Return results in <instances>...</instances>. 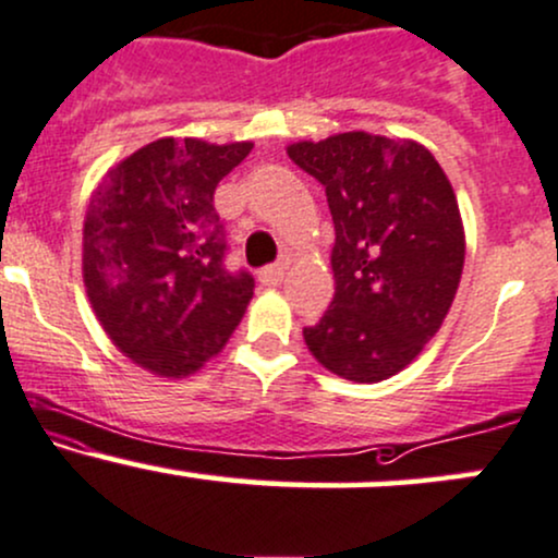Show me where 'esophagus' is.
<instances>
[{
  "label": "esophagus",
  "instance_id": "34e87169",
  "mask_svg": "<svg viewBox=\"0 0 558 558\" xmlns=\"http://www.w3.org/2000/svg\"><path fill=\"white\" fill-rule=\"evenodd\" d=\"M283 275H286L283 265H267V267L259 269V283L269 286V289H275V286H280Z\"/></svg>",
  "mask_w": 558,
  "mask_h": 558
}]
</instances>
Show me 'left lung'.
Listing matches in <instances>:
<instances>
[{
    "label": "left lung",
    "instance_id": "left-lung-1",
    "mask_svg": "<svg viewBox=\"0 0 558 558\" xmlns=\"http://www.w3.org/2000/svg\"><path fill=\"white\" fill-rule=\"evenodd\" d=\"M328 195L333 302L304 341L354 384L408 368L442 328L461 283L466 232L456 190L415 140L341 132L286 148Z\"/></svg>",
    "mask_w": 558,
    "mask_h": 558
}]
</instances>
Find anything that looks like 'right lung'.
<instances>
[{
    "instance_id": "obj_1",
    "label": "right lung",
    "mask_w": 558,
    "mask_h": 558,
    "mask_svg": "<svg viewBox=\"0 0 558 558\" xmlns=\"http://www.w3.org/2000/svg\"><path fill=\"white\" fill-rule=\"evenodd\" d=\"M254 143L161 137L121 158L92 193L82 275L108 339L140 368L185 378L222 352L254 278L225 269L214 190Z\"/></svg>"
}]
</instances>
